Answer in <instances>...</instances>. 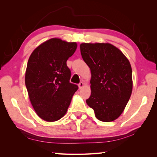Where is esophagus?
I'll return each instance as SVG.
<instances>
[{
  "label": "esophagus",
  "instance_id": "esophagus-1",
  "mask_svg": "<svg viewBox=\"0 0 157 157\" xmlns=\"http://www.w3.org/2000/svg\"><path fill=\"white\" fill-rule=\"evenodd\" d=\"M84 84L83 82H79V84H78V86H79V89H82V86H84Z\"/></svg>",
  "mask_w": 157,
  "mask_h": 157
}]
</instances>
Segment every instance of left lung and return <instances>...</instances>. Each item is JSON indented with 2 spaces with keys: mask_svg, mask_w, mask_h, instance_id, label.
Here are the masks:
<instances>
[{
  "mask_svg": "<svg viewBox=\"0 0 157 157\" xmlns=\"http://www.w3.org/2000/svg\"><path fill=\"white\" fill-rule=\"evenodd\" d=\"M81 55L91 69V94L86 100L97 119L111 122L123 113L132 91L129 60L110 44H82Z\"/></svg>",
  "mask_w": 157,
  "mask_h": 157,
  "instance_id": "8db88e82",
  "label": "left lung"
}]
</instances>
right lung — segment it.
<instances>
[{"label":"right lung","mask_w":157,"mask_h":157,"mask_svg":"<svg viewBox=\"0 0 157 157\" xmlns=\"http://www.w3.org/2000/svg\"><path fill=\"white\" fill-rule=\"evenodd\" d=\"M77 48L75 42L50 39L39 46L29 58L25 86L34 111L43 120L53 122L65 115L78 86L70 82L66 61Z\"/></svg>","instance_id":"add662e5"}]
</instances>
